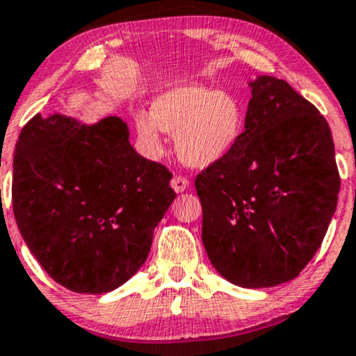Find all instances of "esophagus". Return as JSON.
<instances>
[{"label": "esophagus", "mask_w": 356, "mask_h": 356, "mask_svg": "<svg viewBox=\"0 0 356 356\" xmlns=\"http://www.w3.org/2000/svg\"><path fill=\"white\" fill-rule=\"evenodd\" d=\"M170 186L175 193H184L187 187H189V179H186L184 175H174L170 181Z\"/></svg>", "instance_id": "esophagus-1"}]
</instances>
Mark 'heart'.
<instances>
[{
  "mask_svg": "<svg viewBox=\"0 0 356 356\" xmlns=\"http://www.w3.org/2000/svg\"><path fill=\"white\" fill-rule=\"evenodd\" d=\"M138 135L157 150L162 130L175 134L179 159L208 167L228 157L245 131V111L235 96L197 84H177L154 99L152 113L135 115Z\"/></svg>",
  "mask_w": 356,
  "mask_h": 356,
  "instance_id": "1",
  "label": "heart"
}]
</instances>
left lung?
I'll use <instances>...</instances> for the list:
<instances>
[{
    "label": "left lung",
    "mask_w": 356,
    "mask_h": 356,
    "mask_svg": "<svg viewBox=\"0 0 356 356\" xmlns=\"http://www.w3.org/2000/svg\"><path fill=\"white\" fill-rule=\"evenodd\" d=\"M194 184L202 243L226 280L248 289L292 280L321 247L337 209L330 124L286 81L261 76L235 150Z\"/></svg>",
    "instance_id": "obj_1"
}]
</instances>
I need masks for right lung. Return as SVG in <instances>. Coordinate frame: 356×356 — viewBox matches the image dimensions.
Returning a JSON list of instances; mask_svg holds the SVG:
<instances>
[{
	"label": "right lung",
	"mask_w": 356,
	"mask_h": 356,
	"mask_svg": "<svg viewBox=\"0 0 356 356\" xmlns=\"http://www.w3.org/2000/svg\"><path fill=\"white\" fill-rule=\"evenodd\" d=\"M128 135L116 116L86 127L35 115L19 131L15 220L38 264L69 291L103 294L127 282L175 199L169 169L136 154Z\"/></svg>",
	"instance_id": "obj_1"
}]
</instances>
